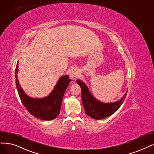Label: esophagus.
Returning <instances> with one entry per match:
<instances>
[{
	"mask_svg": "<svg viewBox=\"0 0 154 154\" xmlns=\"http://www.w3.org/2000/svg\"><path fill=\"white\" fill-rule=\"evenodd\" d=\"M78 76V72L77 69H72L71 70V71L70 72V77L71 78V79H75L76 78H77Z\"/></svg>",
	"mask_w": 154,
	"mask_h": 154,
	"instance_id": "34e87169",
	"label": "esophagus"
}]
</instances>
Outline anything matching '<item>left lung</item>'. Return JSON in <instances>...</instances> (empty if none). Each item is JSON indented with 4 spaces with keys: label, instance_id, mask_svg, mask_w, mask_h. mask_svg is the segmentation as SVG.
I'll use <instances>...</instances> for the list:
<instances>
[{
    "label": "left lung",
    "instance_id": "8db88e82",
    "mask_svg": "<svg viewBox=\"0 0 154 154\" xmlns=\"http://www.w3.org/2000/svg\"><path fill=\"white\" fill-rule=\"evenodd\" d=\"M76 82L81 87L82 100L85 112L95 119H102L113 114L121 107L127 95L126 92L121 99L116 102L104 103L96 100L91 95L88 88L83 82L79 79H77Z\"/></svg>",
    "mask_w": 154,
    "mask_h": 154
}]
</instances>
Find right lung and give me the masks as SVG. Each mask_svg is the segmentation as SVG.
Returning a JSON list of instances; mask_svg holds the SVG:
<instances>
[{
    "instance_id": "add662e5",
    "label": "right lung",
    "mask_w": 154,
    "mask_h": 154,
    "mask_svg": "<svg viewBox=\"0 0 154 154\" xmlns=\"http://www.w3.org/2000/svg\"><path fill=\"white\" fill-rule=\"evenodd\" d=\"M18 61L16 67V85L20 99L28 111L39 119L50 121L59 115L63 98L71 79L67 75L61 77L56 87L48 96L42 98H33L24 94L17 79Z\"/></svg>"
}]
</instances>
